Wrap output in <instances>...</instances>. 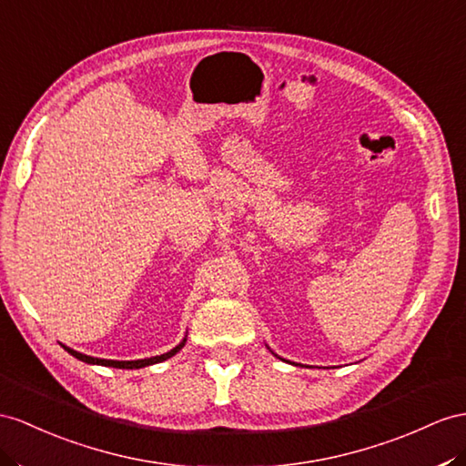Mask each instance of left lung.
<instances>
[{"mask_svg": "<svg viewBox=\"0 0 466 466\" xmlns=\"http://www.w3.org/2000/svg\"><path fill=\"white\" fill-rule=\"evenodd\" d=\"M276 356H278V354H276Z\"/></svg>", "mask_w": 466, "mask_h": 466, "instance_id": "left-lung-1", "label": "left lung"}]
</instances>
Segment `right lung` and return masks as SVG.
I'll return each instance as SVG.
<instances>
[{
    "label": "right lung",
    "instance_id": "right-lung-1",
    "mask_svg": "<svg viewBox=\"0 0 466 466\" xmlns=\"http://www.w3.org/2000/svg\"><path fill=\"white\" fill-rule=\"evenodd\" d=\"M185 342H187V337H185L181 342H178L173 350L165 352V354H161V356L141 358V360H106V358H94V356H86V354H82V352H76V350H73V349L65 347V344H63V349H65L68 354H73L75 358H78V360L86 362V364H98V366H112V368L134 370V368H146V366H151V364H157V362L167 360V358H171V356H175L178 350H181V349L185 347Z\"/></svg>",
    "mask_w": 466,
    "mask_h": 466
}]
</instances>
